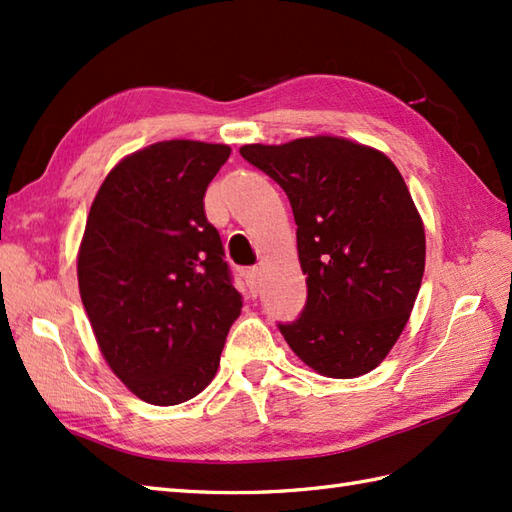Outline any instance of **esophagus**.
<instances>
[{"label":"esophagus","instance_id":"esophagus-1","mask_svg":"<svg viewBox=\"0 0 512 512\" xmlns=\"http://www.w3.org/2000/svg\"><path fill=\"white\" fill-rule=\"evenodd\" d=\"M244 277H246V284H248L250 292H253V295H257V292L262 290V270H259V268H248L246 273H244Z\"/></svg>","mask_w":512,"mask_h":512}]
</instances>
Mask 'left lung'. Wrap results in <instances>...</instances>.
I'll use <instances>...</instances> for the list:
<instances>
[{
    "label": "left lung",
    "instance_id": "left-lung-1",
    "mask_svg": "<svg viewBox=\"0 0 512 512\" xmlns=\"http://www.w3.org/2000/svg\"><path fill=\"white\" fill-rule=\"evenodd\" d=\"M250 165L286 191L308 284L301 317L279 323L290 350L328 378L385 361L405 330L424 273V224L383 151L339 136L244 145Z\"/></svg>",
    "mask_w": 512,
    "mask_h": 512
}]
</instances>
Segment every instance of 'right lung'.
Listing matches in <instances>:
<instances>
[{
    "mask_svg": "<svg viewBox=\"0 0 512 512\" xmlns=\"http://www.w3.org/2000/svg\"><path fill=\"white\" fill-rule=\"evenodd\" d=\"M228 156L200 140L138 149L107 173L85 222L83 308L107 365L149 405L198 396L242 312L202 202Z\"/></svg>",
    "mask_w": 512,
    "mask_h": 512,
    "instance_id": "obj_1",
    "label": "right lung"
}]
</instances>
